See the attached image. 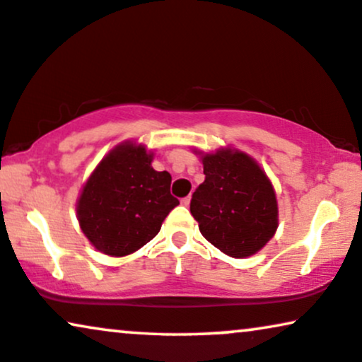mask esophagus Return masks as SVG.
I'll use <instances>...</instances> for the list:
<instances>
[{"label": "esophagus", "mask_w": 362, "mask_h": 362, "mask_svg": "<svg viewBox=\"0 0 362 362\" xmlns=\"http://www.w3.org/2000/svg\"><path fill=\"white\" fill-rule=\"evenodd\" d=\"M190 200H192V197H190V195H187V197H184V199L180 200V204H182V205H185V206H189V205H190Z\"/></svg>", "instance_id": "obj_1"}]
</instances>
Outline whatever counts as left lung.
<instances>
[{"label":"left lung","mask_w":362,"mask_h":362,"mask_svg":"<svg viewBox=\"0 0 362 362\" xmlns=\"http://www.w3.org/2000/svg\"><path fill=\"white\" fill-rule=\"evenodd\" d=\"M205 182L197 187L190 211L202 235L233 258L262 250L278 226L272 182L257 162L240 151L205 153Z\"/></svg>","instance_id":"8db88e82"}]
</instances>
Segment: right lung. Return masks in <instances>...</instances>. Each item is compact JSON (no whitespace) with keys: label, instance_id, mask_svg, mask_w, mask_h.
Instances as JSON below:
<instances>
[{"label":"right lung","instance_id":"right-lung-1","mask_svg":"<svg viewBox=\"0 0 362 362\" xmlns=\"http://www.w3.org/2000/svg\"><path fill=\"white\" fill-rule=\"evenodd\" d=\"M146 147L125 142L103 158L77 202L84 235L99 252L125 257L151 242L178 205L168 172L152 168Z\"/></svg>","mask_w":362,"mask_h":362}]
</instances>
